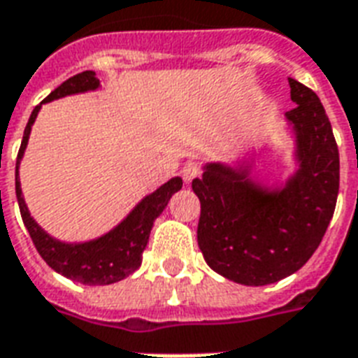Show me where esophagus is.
Returning a JSON list of instances; mask_svg holds the SVG:
<instances>
[{
	"label": "esophagus",
	"mask_w": 358,
	"mask_h": 358,
	"mask_svg": "<svg viewBox=\"0 0 358 358\" xmlns=\"http://www.w3.org/2000/svg\"><path fill=\"white\" fill-rule=\"evenodd\" d=\"M199 173H201V167H199L197 161H187L182 169V178H184L185 184H189L191 180L197 178Z\"/></svg>",
	"instance_id": "34e87169"
}]
</instances>
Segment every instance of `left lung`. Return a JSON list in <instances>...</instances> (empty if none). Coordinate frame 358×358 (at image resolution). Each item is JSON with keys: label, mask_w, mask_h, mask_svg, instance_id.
I'll return each instance as SVG.
<instances>
[{"label": "left lung", "mask_w": 358, "mask_h": 358, "mask_svg": "<svg viewBox=\"0 0 358 358\" xmlns=\"http://www.w3.org/2000/svg\"><path fill=\"white\" fill-rule=\"evenodd\" d=\"M299 169L280 189L253 182L252 163H208L191 187L201 201L197 242L212 270L242 285H268L302 268L336 208L340 154L321 101L289 78Z\"/></svg>", "instance_id": "8db88e82"}]
</instances>
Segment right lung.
Instances as JSON below:
<instances>
[{"instance_id": "obj_1", "label": "right lung", "mask_w": 358, "mask_h": 358, "mask_svg": "<svg viewBox=\"0 0 358 358\" xmlns=\"http://www.w3.org/2000/svg\"><path fill=\"white\" fill-rule=\"evenodd\" d=\"M97 88H99V78L95 76L94 71H84V73L71 76L69 80H65L43 103L59 99L65 95L92 92V90ZM41 105L35 106L34 113L27 120L20 150H18V157H16V199H18L24 225L34 240L41 257L45 259L46 264L62 276L69 278L73 282L84 283V285H110V283L120 282L141 266L143 252L148 244L150 231L154 227V222L157 220V215L165 210L174 193L182 189V178H178V176L171 178L167 184L161 185L159 189L146 195L135 208L131 210L129 215L120 223L118 227H114L113 231H108L99 238L82 242V244H65V242L52 238L50 234L45 233L37 225V222L29 214L26 201L22 197L20 180H18V167H20L22 155H24V150L27 146L31 125L39 114Z\"/></svg>"}]
</instances>
